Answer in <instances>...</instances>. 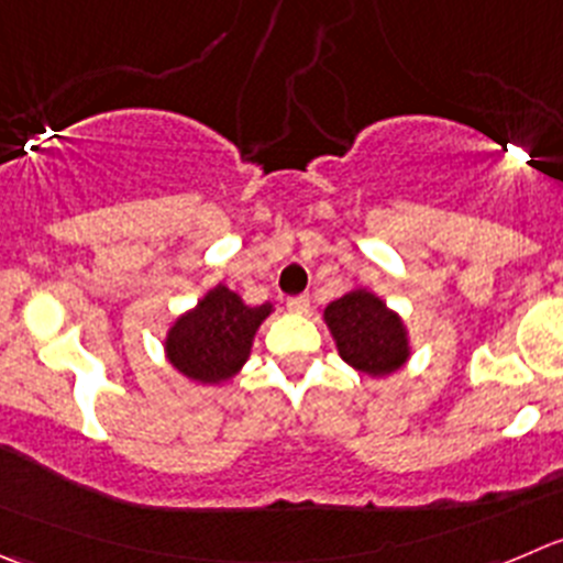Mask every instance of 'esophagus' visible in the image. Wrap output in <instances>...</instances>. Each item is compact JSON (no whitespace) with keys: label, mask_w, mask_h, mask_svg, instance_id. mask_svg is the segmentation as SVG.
Listing matches in <instances>:
<instances>
[{"label":"esophagus","mask_w":563,"mask_h":563,"mask_svg":"<svg viewBox=\"0 0 563 563\" xmlns=\"http://www.w3.org/2000/svg\"><path fill=\"white\" fill-rule=\"evenodd\" d=\"M286 308L291 310V313H308L310 302H308V297H288Z\"/></svg>","instance_id":"esophagus-1"}]
</instances>
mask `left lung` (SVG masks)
Returning a JSON list of instances; mask_svg holds the SVG:
<instances>
[{"label":"left lung","mask_w":563,"mask_h":563,"mask_svg":"<svg viewBox=\"0 0 563 563\" xmlns=\"http://www.w3.org/2000/svg\"><path fill=\"white\" fill-rule=\"evenodd\" d=\"M321 316L343 363L371 379L396 374L412 357V341L401 313L387 308L371 288H352L332 299Z\"/></svg>","instance_id":"1"}]
</instances>
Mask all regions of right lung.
Returning a JSON list of instances; mask_svg holds the SVG:
<instances>
[{"label":"right lung","mask_w":563,"mask_h":563,"mask_svg":"<svg viewBox=\"0 0 563 563\" xmlns=\"http://www.w3.org/2000/svg\"><path fill=\"white\" fill-rule=\"evenodd\" d=\"M275 305H247L242 294L217 283L189 310L178 313L165 332V357L173 368L198 385H225L253 354L258 327Z\"/></svg>","instance_id":"1"}]
</instances>
